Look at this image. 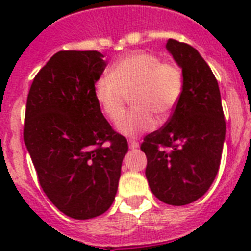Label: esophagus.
<instances>
[{
  "label": "esophagus",
  "mask_w": 251,
  "mask_h": 251,
  "mask_svg": "<svg viewBox=\"0 0 251 251\" xmlns=\"http://www.w3.org/2000/svg\"><path fill=\"white\" fill-rule=\"evenodd\" d=\"M129 147L131 150H137L139 147V143L135 139H129Z\"/></svg>",
  "instance_id": "1"
}]
</instances>
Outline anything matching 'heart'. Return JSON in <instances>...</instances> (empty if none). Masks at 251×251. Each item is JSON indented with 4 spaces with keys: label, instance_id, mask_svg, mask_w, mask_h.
<instances>
[{
    "label": "heart",
    "instance_id": "1",
    "mask_svg": "<svg viewBox=\"0 0 251 251\" xmlns=\"http://www.w3.org/2000/svg\"><path fill=\"white\" fill-rule=\"evenodd\" d=\"M182 92L181 69L143 50L118 58L112 65L109 75L100 76L94 87L100 109L114 124L123 115L127 96L132 98L133 109L118 124L120 133L126 137H138L151 129L155 117L160 121L171 117Z\"/></svg>",
    "mask_w": 251,
    "mask_h": 251
}]
</instances>
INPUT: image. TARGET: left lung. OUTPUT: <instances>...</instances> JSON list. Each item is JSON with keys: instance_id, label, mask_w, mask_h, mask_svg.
<instances>
[{"instance_id": "1", "label": "left lung", "mask_w": 251, "mask_h": 251, "mask_svg": "<svg viewBox=\"0 0 251 251\" xmlns=\"http://www.w3.org/2000/svg\"><path fill=\"white\" fill-rule=\"evenodd\" d=\"M167 49L182 69V98L167 124L146 135L141 150L153 195L185 206L206 194L218 175L226 120L218 80L198 50L173 39Z\"/></svg>"}]
</instances>
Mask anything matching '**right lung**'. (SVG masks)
<instances>
[{
  "instance_id": "obj_1",
  "label": "right lung",
  "mask_w": 251,
  "mask_h": 251,
  "mask_svg": "<svg viewBox=\"0 0 251 251\" xmlns=\"http://www.w3.org/2000/svg\"><path fill=\"white\" fill-rule=\"evenodd\" d=\"M102 57L96 50L57 52L35 76L25 105L23 138L41 189L78 220L112 206L129 149L95 99Z\"/></svg>"
}]
</instances>
